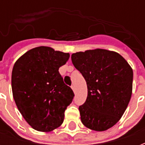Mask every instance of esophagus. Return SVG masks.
Instances as JSON below:
<instances>
[{
  "instance_id": "esophagus-1",
  "label": "esophagus",
  "mask_w": 145,
  "mask_h": 145,
  "mask_svg": "<svg viewBox=\"0 0 145 145\" xmlns=\"http://www.w3.org/2000/svg\"><path fill=\"white\" fill-rule=\"evenodd\" d=\"M71 89H72V90L74 91V93H75V92H76V89H75V86H74V85H72V86H71Z\"/></svg>"
}]
</instances>
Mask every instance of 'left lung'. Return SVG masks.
<instances>
[{
	"label": "left lung",
	"instance_id": "left-lung-1",
	"mask_svg": "<svg viewBox=\"0 0 145 145\" xmlns=\"http://www.w3.org/2000/svg\"><path fill=\"white\" fill-rule=\"evenodd\" d=\"M71 61L88 89L79 107L81 122L92 130H107L119 121L130 101L133 69L119 53L103 49L73 53Z\"/></svg>",
	"mask_w": 145,
	"mask_h": 145
}]
</instances>
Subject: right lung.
I'll list each match as a JSON object with an SVG mask.
<instances>
[{
	"label": "right lung",
	"instance_id": "add662e5",
	"mask_svg": "<svg viewBox=\"0 0 145 145\" xmlns=\"http://www.w3.org/2000/svg\"><path fill=\"white\" fill-rule=\"evenodd\" d=\"M69 53L48 46L28 50L14 64L12 91L16 105L24 119L35 130L50 132L63 123L65 110L74 99L59 68Z\"/></svg>",
	"mask_w": 145,
	"mask_h": 145
}]
</instances>
